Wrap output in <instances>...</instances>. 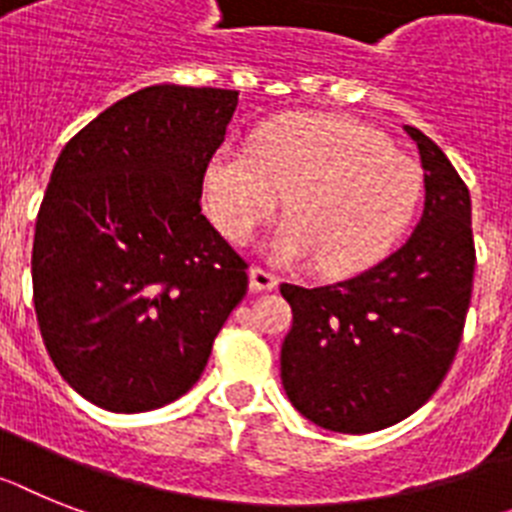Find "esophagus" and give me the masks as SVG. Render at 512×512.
<instances>
[{
  "label": "esophagus",
  "mask_w": 512,
  "mask_h": 512,
  "mask_svg": "<svg viewBox=\"0 0 512 512\" xmlns=\"http://www.w3.org/2000/svg\"><path fill=\"white\" fill-rule=\"evenodd\" d=\"M249 286L255 291H273L278 286V278L265 268H252L249 270Z\"/></svg>",
  "instance_id": "1"
}]
</instances>
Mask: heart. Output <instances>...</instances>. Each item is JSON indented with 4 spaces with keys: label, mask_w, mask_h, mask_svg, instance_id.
Returning <instances> with one entry per match:
<instances>
[{
    "label": "heart",
    "mask_w": 512,
    "mask_h": 512,
    "mask_svg": "<svg viewBox=\"0 0 512 512\" xmlns=\"http://www.w3.org/2000/svg\"><path fill=\"white\" fill-rule=\"evenodd\" d=\"M422 171L369 124L341 114H286L260 124L249 150L208 158L203 200L231 244H247L281 208L270 239L278 263L320 260L330 276L372 268L406 234L422 200Z\"/></svg>",
    "instance_id": "1"
}]
</instances>
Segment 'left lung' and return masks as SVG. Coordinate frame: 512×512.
I'll return each mask as SVG.
<instances>
[{
	"mask_svg": "<svg viewBox=\"0 0 512 512\" xmlns=\"http://www.w3.org/2000/svg\"><path fill=\"white\" fill-rule=\"evenodd\" d=\"M424 169V213L409 242L349 281L283 283L294 325L283 390L317 427L367 435L422 409L448 375L474 289L471 197L448 156L406 124Z\"/></svg>",
	"mask_w": 512,
	"mask_h": 512,
	"instance_id": "obj_1",
	"label": "left lung"
}]
</instances>
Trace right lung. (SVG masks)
<instances>
[{
	"instance_id": "1",
	"label": "right lung",
	"mask_w": 512,
	"mask_h": 512,
	"mask_svg": "<svg viewBox=\"0 0 512 512\" xmlns=\"http://www.w3.org/2000/svg\"><path fill=\"white\" fill-rule=\"evenodd\" d=\"M239 93L150 85L59 153L33 239V307L59 375L106 411L161 409L200 380L247 263L200 208Z\"/></svg>"
}]
</instances>
